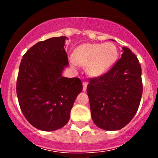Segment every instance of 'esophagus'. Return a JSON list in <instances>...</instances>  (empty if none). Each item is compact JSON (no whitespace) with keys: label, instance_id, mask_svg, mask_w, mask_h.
<instances>
[{"label":"esophagus","instance_id":"1","mask_svg":"<svg viewBox=\"0 0 158 158\" xmlns=\"http://www.w3.org/2000/svg\"><path fill=\"white\" fill-rule=\"evenodd\" d=\"M82 85H83V88H82V90H83L84 92H85V91H86V89H87V85H88V82H82Z\"/></svg>","mask_w":158,"mask_h":158}]
</instances>
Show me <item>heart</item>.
I'll list each match as a JSON object with an SVG mask.
<instances>
[{
	"label": "heart",
	"instance_id": "1",
	"mask_svg": "<svg viewBox=\"0 0 158 158\" xmlns=\"http://www.w3.org/2000/svg\"><path fill=\"white\" fill-rule=\"evenodd\" d=\"M118 56L117 47L112 43L85 44L75 49L72 64L87 66L89 75L100 76L112 67Z\"/></svg>",
	"mask_w": 158,
	"mask_h": 158
}]
</instances>
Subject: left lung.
I'll return each instance as SVG.
<instances>
[{"instance_id": "1", "label": "left lung", "mask_w": 158, "mask_h": 158, "mask_svg": "<svg viewBox=\"0 0 158 158\" xmlns=\"http://www.w3.org/2000/svg\"><path fill=\"white\" fill-rule=\"evenodd\" d=\"M122 57L103 76L89 80L87 94L95 125L118 131L136 114L142 95L141 67L131 50L122 47Z\"/></svg>"}]
</instances>
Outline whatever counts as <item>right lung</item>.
I'll list each match as a JSON object with an SVG mask.
<instances>
[{
  "label": "right lung",
  "mask_w": 158,
  "mask_h": 158,
  "mask_svg": "<svg viewBox=\"0 0 158 158\" xmlns=\"http://www.w3.org/2000/svg\"><path fill=\"white\" fill-rule=\"evenodd\" d=\"M66 36L40 41L27 51L19 67L17 95L27 120L39 130L52 131L67 124L77 95L79 78L62 76L69 65L64 49Z\"/></svg>",
  "instance_id": "right-lung-1"
}]
</instances>
